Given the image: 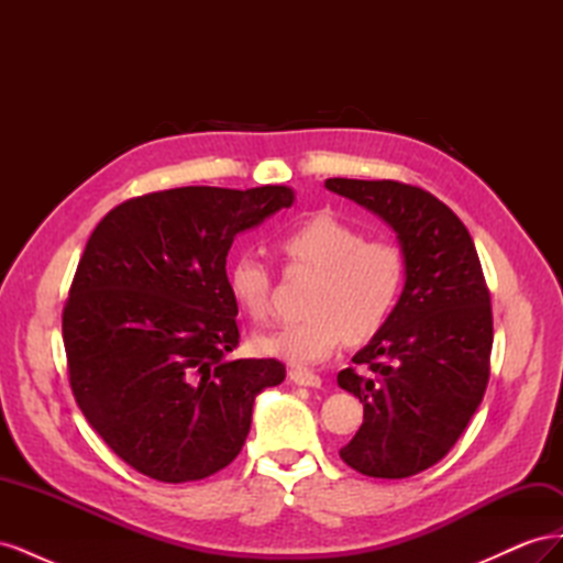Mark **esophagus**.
<instances>
[{
	"instance_id": "esophagus-1",
	"label": "esophagus",
	"mask_w": 563,
	"mask_h": 563,
	"mask_svg": "<svg viewBox=\"0 0 563 563\" xmlns=\"http://www.w3.org/2000/svg\"><path fill=\"white\" fill-rule=\"evenodd\" d=\"M288 378H291V383H296L300 387H321V378L314 376L312 371H305V368H291Z\"/></svg>"
}]
</instances>
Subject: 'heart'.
Segmentation results:
<instances>
[{
    "label": "heart",
    "mask_w": 563,
    "mask_h": 563,
    "mask_svg": "<svg viewBox=\"0 0 563 563\" xmlns=\"http://www.w3.org/2000/svg\"><path fill=\"white\" fill-rule=\"evenodd\" d=\"M279 251L296 265L317 269L308 296L310 317L255 335V350L294 366L319 364L350 340L376 335L404 284L401 251L385 240H362L356 228L329 213L300 220L279 236ZM232 300L255 321L269 317V272L253 253L228 265Z\"/></svg>",
    "instance_id": "1"
}]
</instances>
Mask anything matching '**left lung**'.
<instances>
[{"label":"left lung","instance_id":"8db88e82","mask_svg":"<svg viewBox=\"0 0 563 563\" xmlns=\"http://www.w3.org/2000/svg\"><path fill=\"white\" fill-rule=\"evenodd\" d=\"M395 230L404 288L383 329L352 356L338 385L364 404L345 463L404 479L444 457L479 408L493 345L490 296L467 228L434 195L397 180L329 178Z\"/></svg>","mask_w":563,"mask_h":563}]
</instances>
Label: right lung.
<instances>
[{
    "label": "right lung",
    "mask_w": 563,
    "mask_h": 563,
    "mask_svg": "<svg viewBox=\"0 0 563 563\" xmlns=\"http://www.w3.org/2000/svg\"><path fill=\"white\" fill-rule=\"evenodd\" d=\"M286 185L176 187L119 203L89 236L63 312L75 399L106 444L150 479L197 482L228 467L277 360H234L236 234L288 209Z\"/></svg>",
    "instance_id": "1"
}]
</instances>
